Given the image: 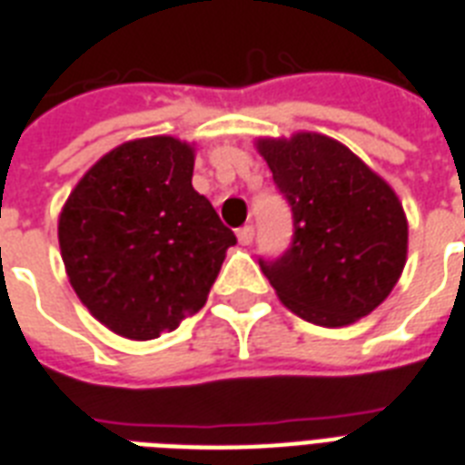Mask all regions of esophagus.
Listing matches in <instances>:
<instances>
[{"label":"esophagus","instance_id":"obj_1","mask_svg":"<svg viewBox=\"0 0 465 465\" xmlns=\"http://www.w3.org/2000/svg\"><path fill=\"white\" fill-rule=\"evenodd\" d=\"M236 236H239V243H241V246H248V243H251V241H253L255 229H253V226H251V224L241 226L239 232H236Z\"/></svg>","mask_w":465,"mask_h":465}]
</instances>
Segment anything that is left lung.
I'll return each mask as SVG.
<instances>
[{
    "mask_svg": "<svg viewBox=\"0 0 465 465\" xmlns=\"http://www.w3.org/2000/svg\"><path fill=\"white\" fill-rule=\"evenodd\" d=\"M255 149L294 217L287 253L261 261L280 302L323 328L369 316L408 261V219L396 190L325 134L258 137Z\"/></svg>",
    "mask_w": 465,
    "mask_h": 465,
    "instance_id": "1",
    "label": "left lung"
}]
</instances>
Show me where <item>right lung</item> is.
<instances>
[{"instance_id":"add662e5","label":"right lung","mask_w":465,"mask_h":465,"mask_svg":"<svg viewBox=\"0 0 465 465\" xmlns=\"http://www.w3.org/2000/svg\"><path fill=\"white\" fill-rule=\"evenodd\" d=\"M195 147L168 134L130 140L82 175L57 239L76 297L108 331L154 340L204 306L232 229L193 188Z\"/></svg>"}]
</instances>
